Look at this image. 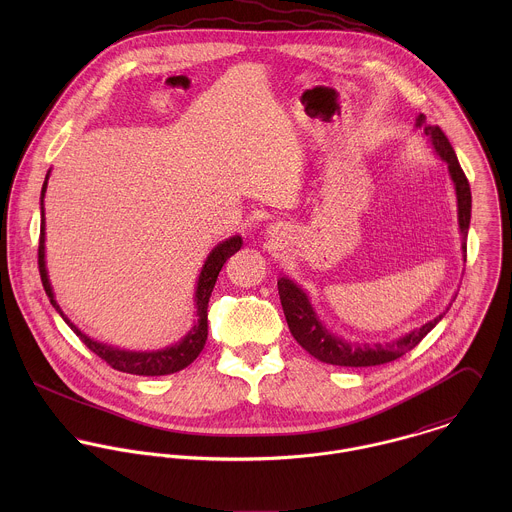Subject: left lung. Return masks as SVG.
Returning a JSON list of instances; mask_svg holds the SVG:
<instances>
[{"label": "left lung", "instance_id": "obj_1", "mask_svg": "<svg viewBox=\"0 0 512 512\" xmlns=\"http://www.w3.org/2000/svg\"><path fill=\"white\" fill-rule=\"evenodd\" d=\"M416 128H424V134L430 138L432 146L436 149L439 157L447 163L455 195H457V220H459V230H461V250L463 254L467 252V230H469V220H471V187L469 181L457 161V155L445 134L441 132L439 126H430L426 124V116L420 114L416 118ZM278 293L280 301L284 307V315L288 321V327L292 331L293 339L315 359L335 366H376L384 363H392L412 351L445 315V311L438 315L436 319L428 321L420 329H414L406 333L404 337L392 341V343H374V345H361V343H351L345 341L325 329V325L319 321L317 313L313 311L307 293L303 292L297 284H293L290 278H280L278 280Z\"/></svg>", "mask_w": 512, "mask_h": 512}]
</instances>
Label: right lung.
<instances>
[{"instance_id": "obj_1", "label": "right lung", "mask_w": 512, "mask_h": 512, "mask_svg": "<svg viewBox=\"0 0 512 512\" xmlns=\"http://www.w3.org/2000/svg\"><path fill=\"white\" fill-rule=\"evenodd\" d=\"M51 173V171H49ZM49 173L45 177L43 189H41V236H39V274H41V282L45 293L49 295L53 307L61 313V317L67 321V325L73 329L74 333L80 337V341L94 353L98 355L102 361H106V365L120 370V372H128V374H140V376H161V374H173L183 370L185 366L191 365L199 353L203 351L205 343H207V335H209V323H207V307H209V297L213 293V288L217 284L219 272L224 266V262L240 250L242 246V238L240 236H232L226 238L224 242L217 244L213 248V252L209 254L199 282H197V292H195V307H197V323L193 325V329L175 345L161 349V351H149V353H138V351H124V349H116L104 343H98L90 337H86L76 325L71 323V319L61 311L59 303L55 301L53 288L47 276V266H45V209H43V197L47 191V179Z\"/></svg>"}]
</instances>
